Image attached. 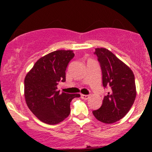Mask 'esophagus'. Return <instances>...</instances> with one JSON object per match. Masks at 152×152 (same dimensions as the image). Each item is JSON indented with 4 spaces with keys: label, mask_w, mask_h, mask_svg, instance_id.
<instances>
[{
    "label": "esophagus",
    "mask_w": 152,
    "mask_h": 152,
    "mask_svg": "<svg viewBox=\"0 0 152 152\" xmlns=\"http://www.w3.org/2000/svg\"><path fill=\"white\" fill-rule=\"evenodd\" d=\"M81 98H82V99H84V100H87V99H90V96H88V95H81Z\"/></svg>",
    "instance_id": "1"
}]
</instances>
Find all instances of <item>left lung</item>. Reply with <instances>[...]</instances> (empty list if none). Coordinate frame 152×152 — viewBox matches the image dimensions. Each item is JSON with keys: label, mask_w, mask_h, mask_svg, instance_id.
I'll return each instance as SVG.
<instances>
[{"label": "left lung", "mask_w": 152, "mask_h": 152, "mask_svg": "<svg viewBox=\"0 0 152 152\" xmlns=\"http://www.w3.org/2000/svg\"><path fill=\"white\" fill-rule=\"evenodd\" d=\"M102 73V84L108 88L102 107L93 111L99 121L113 124L127 114L136 97L134 76L131 69L108 49L96 48Z\"/></svg>", "instance_id": "obj_1"}]
</instances>
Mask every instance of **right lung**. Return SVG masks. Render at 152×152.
<instances>
[{
	"mask_svg": "<svg viewBox=\"0 0 152 152\" xmlns=\"http://www.w3.org/2000/svg\"><path fill=\"white\" fill-rule=\"evenodd\" d=\"M72 50H58L37 61L24 80L27 106L43 123L56 124L70 115V104L79 94L60 93L57 85L65 82V70L74 57Z\"/></svg>",
	"mask_w": 152,
	"mask_h": 152,
	"instance_id": "right-lung-1",
	"label": "right lung"
}]
</instances>
